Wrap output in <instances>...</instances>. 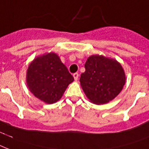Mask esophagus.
<instances>
[{"mask_svg": "<svg viewBox=\"0 0 149 149\" xmlns=\"http://www.w3.org/2000/svg\"><path fill=\"white\" fill-rule=\"evenodd\" d=\"M73 77H74V80L77 81L78 78V73L73 74Z\"/></svg>", "mask_w": 149, "mask_h": 149, "instance_id": "1", "label": "esophagus"}]
</instances>
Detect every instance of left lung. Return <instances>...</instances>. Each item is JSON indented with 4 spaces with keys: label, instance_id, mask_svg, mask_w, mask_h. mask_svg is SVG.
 I'll use <instances>...</instances> for the list:
<instances>
[{
    "label": "left lung",
    "instance_id": "8db88e82",
    "mask_svg": "<svg viewBox=\"0 0 149 149\" xmlns=\"http://www.w3.org/2000/svg\"><path fill=\"white\" fill-rule=\"evenodd\" d=\"M80 82L88 99L95 104H105L120 93L125 84V74L113 59L93 55L85 64Z\"/></svg>",
    "mask_w": 149,
    "mask_h": 149
}]
</instances>
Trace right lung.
<instances>
[{
    "instance_id": "add662e5",
    "label": "right lung",
    "mask_w": 149,
    "mask_h": 149,
    "mask_svg": "<svg viewBox=\"0 0 149 149\" xmlns=\"http://www.w3.org/2000/svg\"><path fill=\"white\" fill-rule=\"evenodd\" d=\"M27 85L36 97L48 104L56 102L74 77L54 53L36 58L29 66Z\"/></svg>"
}]
</instances>
